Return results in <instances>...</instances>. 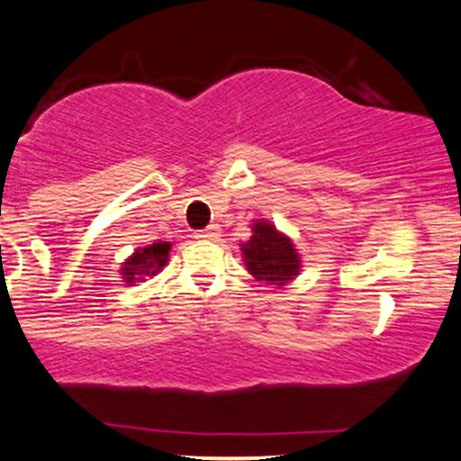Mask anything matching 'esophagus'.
<instances>
[{
    "label": "esophagus",
    "instance_id": "34e87169",
    "mask_svg": "<svg viewBox=\"0 0 461 461\" xmlns=\"http://www.w3.org/2000/svg\"><path fill=\"white\" fill-rule=\"evenodd\" d=\"M218 231H221V227H218V225H210V227H207V230L198 231L196 236H198V239H201V240H216Z\"/></svg>",
    "mask_w": 461,
    "mask_h": 461
}]
</instances>
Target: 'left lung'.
Segmentation results:
<instances>
[{
    "label": "left lung",
    "mask_w": 461,
    "mask_h": 461,
    "mask_svg": "<svg viewBox=\"0 0 461 461\" xmlns=\"http://www.w3.org/2000/svg\"><path fill=\"white\" fill-rule=\"evenodd\" d=\"M240 251L247 271L265 285L285 287L303 271V260L294 240L267 218H256L251 222V236L240 243Z\"/></svg>",
    "instance_id": "8db88e82"
}]
</instances>
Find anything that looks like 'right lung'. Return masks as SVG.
Wrapping results in <instances>:
<instances>
[{
	"label": "right lung",
	"instance_id": "1",
	"mask_svg": "<svg viewBox=\"0 0 461 461\" xmlns=\"http://www.w3.org/2000/svg\"><path fill=\"white\" fill-rule=\"evenodd\" d=\"M169 251H172V243L167 240H157V243L134 249V254L128 256L125 263H121L119 274L123 283H143L145 276H157L167 265Z\"/></svg>",
	"mask_w": 461,
	"mask_h": 461
}]
</instances>
